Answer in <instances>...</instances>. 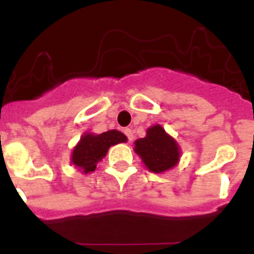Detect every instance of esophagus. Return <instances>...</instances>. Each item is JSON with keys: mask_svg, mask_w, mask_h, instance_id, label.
<instances>
[{"mask_svg": "<svg viewBox=\"0 0 254 254\" xmlns=\"http://www.w3.org/2000/svg\"><path fill=\"white\" fill-rule=\"evenodd\" d=\"M123 132H125V134L127 136V138H128L129 142H131V141H133L134 136H133V131H132L131 128H126Z\"/></svg>", "mask_w": 254, "mask_h": 254, "instance_id": "1", "label": "esophagus"}]
</instances>
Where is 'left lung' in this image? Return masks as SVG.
<instances>
[{"mask_svg": "<svg viewBox=\"0 0 254 254\" xmlns=\"http://www.w3.org/2000/svg\"><path fill=\"white\" fill-rule=\"evenodd\" d=\"M134 151L152 173H163L172 169L181 158L179 145L160 125L147 128L145 137L134 141Z\"/></svg>", "mask_w": 254, "mask_h": 254, "instance_id": "left-lung-1", "label": "left lung"}]
</instances>
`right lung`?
<instances>
[{
  "mask_svg": "<svg viewBox=\"0 0 254 254\" xmlns=\"http://www.w3.org/2000/svg\"><path fill=\"white\" fill-rule=\"evenodd\" d=\"M126 141L127 137L117 129H111L100 134L85 133L73 147L71 163L84 174H89L96 169V164L102 161L109 147Z\"/></svg>",
  "mask_w": 254,
  "mask_h": 254,
  "instance_id": "add662e5",
  "label": "right lung"
}]
</instances>
